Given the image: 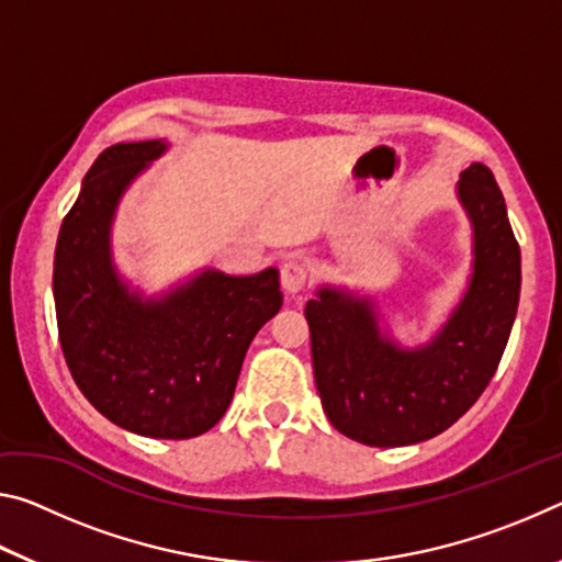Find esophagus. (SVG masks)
<instances>
[{"instance_id": "obj_1", "label": "esophagus", "mask_w": 562, "mask_h": 562, "mask_svg": "<svg viewBox=\"0 0 562 562\" xmlns=\"http://www.w3.org/2000/svg\"><path fill=\"white\" fill-rule=\"evenodd\" d=\"M280 280L284 292L297 294L304 284H307V265H304L300 258H288L280 265Z\"/></svg>"}]
</instances>
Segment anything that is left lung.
Wrapping results in <instances>:
<instances>
[{
  "mask_svg": "<svg viewBox=\"0 0 562 562\" xmlns=\"http://www.w3.org/2000/svg\"><path fill=\"white\" fill-rule=\"evenodd\" d=\"M459 198L473 223V278L439 337L404 351L379 331L369 300L322 288L310 300L312 367L335 429L379 449L434 439L475 404L496 374L520 297V247L506 201L483 164Z\"/></svg>",
  "mask_w": 562,
  "mask_h": 562,
  "instance_id": "1",
  "label": "left lung"
}]
</instances>
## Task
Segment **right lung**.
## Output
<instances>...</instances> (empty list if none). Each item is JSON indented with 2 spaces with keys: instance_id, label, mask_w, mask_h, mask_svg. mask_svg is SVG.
Listing matches in <instances>:
<instances>
[{
  "instance_id": "obj_1",
  "label": "right lung",
  "mask_w": 562,
  "mask_h": 562,
  "mask_svg": "<svg viewBox=\"0 0 562 562\" xmlns=\"http://www.w3.org/2000/svg\"><path fill=\"white\" fill-rule=\"evenodd\" d=\"M166 150L116 144L93 160L54 255L59 341L76 386L121 429L193 439L231 406L245 351L282 307L280 272L205 270L164 300H140L113 272L109 227L123 190Z\"/></svg>"
}]
</instances>
